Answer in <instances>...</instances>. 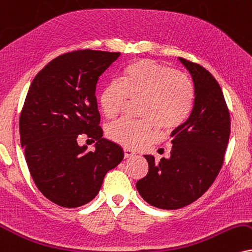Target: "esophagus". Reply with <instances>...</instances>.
<instances>
[{"label":"esophagus","mask_w":252,"mask_h":252,"mask_svg":"<svg viewBox=\"0 0 252 252\" xmlns=\"http://www.w3.org/2000/svg\"><path fill=\"white\" fill-rule=\"evenodd\" d=\"M134 154H135L134 152L129 150V148H124V157H125L126 159L127 158H132Z\"/></svg>","instance_id":"obj_1"}]
</instances>
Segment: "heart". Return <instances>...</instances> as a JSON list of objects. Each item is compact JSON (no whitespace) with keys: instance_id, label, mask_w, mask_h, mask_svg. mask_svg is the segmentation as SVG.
Returning <instances> with one entry per match:
<instances>
[{"instance_id":"obj_1","label":"heart","mask_w":252,"mask_h":252,"mask_svg":"<svg viewBox=\"0 0 252 252\" xmlns=\"http://www.w3.org/2000/svg\"><path fill=\"white\" fill-rule=\"evenodd\" d=\"M127 98L141 99L140 121L121 119L107 128V136L124 147L135 148L159 133L173 132L186 123L194 102V85L173 67L141 60L123 70L119 82L108 83L100 93V106L107 119H114Z\"/></svg>"}]
</instances>
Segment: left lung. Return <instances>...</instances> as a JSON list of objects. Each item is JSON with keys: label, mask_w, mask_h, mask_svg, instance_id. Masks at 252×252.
Returning <instances> with one entry per match:
<instances>
[{"label": "left lung", "mask_w": 252, "mask_h": 252, "mask_svg": "<svg viewBox=\"0 0 252 252\" xmlns=\"http://www.w3.org/2000/svg\"><path fill=\"white\" fill-rule=\"evenodd\" d=\"M180 62L194 83V105L183 125L172 132L169 159L144 155L148 173L136 182L141 197L160 209H179L196 201L219 175L230 135V114L221 86L209 71Z\"/></svg>", "instance_id": "8db88e82"}]
</instances>
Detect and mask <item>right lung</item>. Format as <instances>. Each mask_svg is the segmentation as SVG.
Masks as SVG:
<instances>
[{
    "label": "right lung",
    "mask_w": 252,
    "mask_h": 252,
    "mask_svg": "<svg viewBox=\"0 0 252 252\" xmlns=\"http://www.w3.org/2000/svg\"><path fill=\"white\" fill-rule=\"evenodd\" d=\"M119 52L78 50L58 56L37 73L20 116L21 146L33 182L44 196L77 208L97 196L123 148L102 138L95 86ZM82 135L97 141L79 146Z\"/></svg>",
    "instance_id": "add662e5"
}]
</instances>
